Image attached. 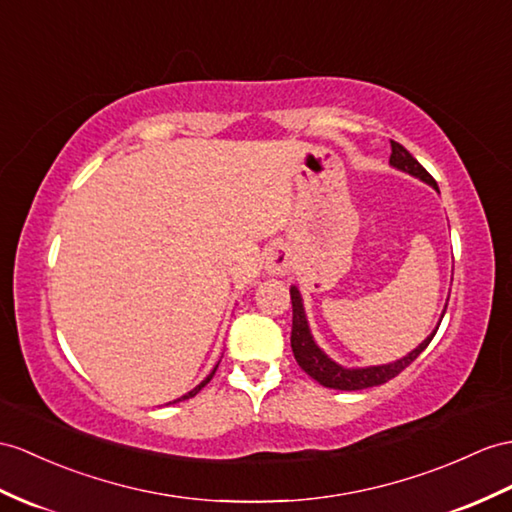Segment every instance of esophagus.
<instances>
[{"instance_id":"1","label":"esophagus","mask_w":512,"mask_h":512,"mask_svg":"<svg viewBox=\"0 0 512 512\" xmlns=\"http://www.w3.org/2000/svg\"><path fill=\"white\" fill-rule=\"evenodd\" d=\"M265 267L271 276H286L291 271V252L284 245L271 247Z\"/></svg>"}]
</instances>
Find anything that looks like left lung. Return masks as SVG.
I'll return each instance as SVG.
<instances>
[{
  "mask_svg": "<svg viewBox=\"0 0 512 512\" xmlns=\"http://www.w3.org/2000/svg\"><path fill=\"white\" fill-rule=\"evenodd\" d=\"M389 162L395 169L410 173V176H415L426 184H430L434 191H439V186H436L434 178L419 165V162L413 158V154H410L404 145L391 141ZM291 304H293L291 347H293V356L297 360V365L302 367L308 373V376L317 380L319 384L328 386V389H339V391H360V389H369V386H378V384L389 382L391 378L397 376V373H402L410 363H413V360L423 350H426L430 341L434 339L436 330H439V326H441V321H439V326L432 330V334L428 336L426 341L419 343V347H415V350L406 354L404 358L395 360V363L347 369V367H341L339 363H334V360L315 343L313 334H310V328H308V319H306V313H304V302H302V295H299L297 286H291ZM443 315H445V310H443ZM443 315H441V319H443Z\"/></svg>",
  "mask_w": 512,
  "mask_h": 512,
  "instance_id": "8db88e82",
  "label": "left lung"
}]
</instances>
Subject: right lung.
Segmentation results:
<instances>
[{
  "label": "right lung",
  "instance_id": "1",
  "mask_svg": "<svg viewBox=\"0 0 512 512\" xmlns=\"http://www.w3.org/2000/svg\"><path fill=\"white\" fill-rule=\"evenodd\" d=\"M219 367V365H217ZM217 367L213 369V371H210L208 373V376H206V380H202V382H199L197 386H195V389L193 391H189V393H186V395H182V397H178V400H173V402H169V404H176V402H182V400H189V397H195L199 391H202L204 389V386L210 382V380H213V376H215V371H217Z\"/></svg>",
  "mask_w": 512,
  "mask_h": 512
}]
</instances>
